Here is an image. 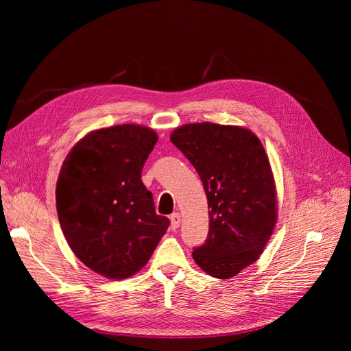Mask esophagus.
Segmentation results:
<instances>
[{"label":"esophagus","instance_id":"obj_1","mask_svg":"<svg viewBox=\"0 0 351 351\" xmlns=\"http://www.w3.org/2000/svg\"><path fill=\"white\" fill-rule=\"evenodd\" d=\"M169 219H171V228L177 230L180 227V222H182V217H180L178 212H174V214L169 217Z\"/></svg>","mask_w":351,"mask_h":351}]
</instances>
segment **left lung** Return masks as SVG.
<instances>
[{"mask_svg": "<svg viewBox=\"0 0 351 351\" xmlns=\"http://www.w3.org/2000/svg\"><path fill=\"white\" fill-rule=\"evenodd\" d=\"M171 142L204 183L209 232L193 259L210 277L227 280L258 261L277 222V189L258 136L239 125L193 123Z\"/></svg>", "mask_w": 351, "mask_h": 351, "instance_id": "left-lung-1", "label": "left lung"}]
</instances>
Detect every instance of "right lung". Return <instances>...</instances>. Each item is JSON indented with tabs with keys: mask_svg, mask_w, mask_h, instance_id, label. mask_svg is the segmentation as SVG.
I'll return each instance as SVG.
<instances>
[{
	"mask_svg": "<svg viewBox=\"0 0 351 351\" xmlns=\"http://www.w3.org/2000/svg\"><path fill=\"white\" fill-rule=\"evenodd\" d=\"M158 136L139 124L90 132L62 162L56 200L73 253L110 280H124L151 259L169 219L156 215L142 168Z\"/></svg>",
	"mask_w": 351,
	"mask_h": 351,
	"instance_id": "1",
	"label": "right lung"
}]
</instances>
